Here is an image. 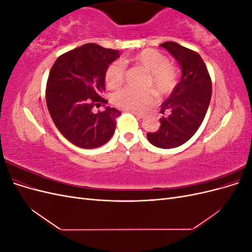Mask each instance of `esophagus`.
Segmentation results:
<instances>
[{"instance_id": "obj_1", "label": "esophagus", "mask_w": 252, "mask_h": 252, "mask_svg": "<svg viewBox=\"0 0 252 252\" xmlns=\"http://www.w3.org/2000/svg\"><path fill=\"white\" fill-rule=\"evenodd\" d=\"M135 117H138V118H140V119H143L144 118V114L143 113H141V112H138V111H131Z\"/></svg>"}]
</instances>
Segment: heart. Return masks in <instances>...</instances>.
Masks as SVG:
<instances>
[{
	"mask_svg": "<svg viewBox=\"0 0 252 252\" xmlns=\"http://www.w3.org/2000/svg\"><path fill=\"white\" fill-rule=\"evenodd\" d=\"M133 63L148 72L145 87H150L159 96L170 95L177 88L180 73L177 67L169 64L165 55L156 49L147 48L135 55L111 63L105 71V82L109 88L119 87L124 81L125 64ZM155 94L150 89L143 91L124 88L113 94L111 101L119 108L141 111L155 102Z\"/></svg>",
	"mask_w": 252,
	"mask_h": 252,
	"instance_id": "b5f03b06",
	"label": "heart"
}]
</instances>
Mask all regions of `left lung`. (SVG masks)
<instances>
[{"label":"left lung","mask_w":252,"mask_h":252,"mask_svg":"<svg viewBox=\"0 0 252 252\" xmlns=\"http://www.w3.org/2000/svg\"><path fill=\"white\" fill-rule=\"evenodd\" d=\"M161 46L177 59L182 78L177 88L162 105L158 130L148 132V141L158 148L169 149L186 143L196 132L207 112L212 83L199 53L175 42Z\"/></svg>","instance_id":"left-lung-1"}]
</instances>
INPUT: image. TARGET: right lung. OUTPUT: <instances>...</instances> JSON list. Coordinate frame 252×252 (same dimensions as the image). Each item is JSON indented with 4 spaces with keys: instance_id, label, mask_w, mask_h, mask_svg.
Segmentation results:
<instances>
[{
    "instance_id": "right-lung-1",
    "label": "right lung",
    "mask_w": 252,
    "mask_h": 252,
    "mask_svg": "<svg viewBox=\"0 0 252 252\" xmlns=\"http://www.w3.org/2000/svg\"><path fill=\"white\" fill-rule=\"evenodd\" d=\"M120 57L118 50L89 43L60 56L46 84V103L59 131L75 146L93 149L107 143L116 130L121 111L106 107L105 71Z\"/></svg>"
}]
</instances>
